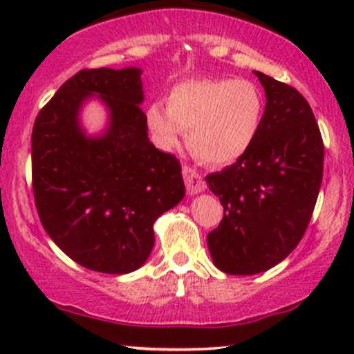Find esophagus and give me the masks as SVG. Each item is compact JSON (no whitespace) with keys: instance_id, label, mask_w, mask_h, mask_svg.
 <instances>
[{"instance_id":"esophagus-1","label":"esophagus","mask_w":354,"mask_h":354,"mask_svg":"<svg viewBox=\"0 0 354 354\" xmlns=\"http://www.w3.org/2000/svg\"><path fill=\"white\" fill-rule=\"evenodd\" d=\"M182 172H183V178H185L188 195H196V193H201L203 190H205L206 182H205V178L201 177V174L196 171V169H193L190 166H183Z\"/></svg>"}]
</instances>
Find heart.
<instances>
[{"instance_id":"obj_1","label":"heart","mask_w":354,"mask_h":354,"mask_svg":"<svg viewBox=\"0 0 354 354\" xmlns=\"http://www.w3.org/2000/svg\"><path fill=\"white\" fill-rule=\"evenodd\" d=\"M145 118L159 148L174 149L188 132V147L201 161L229 164L258 138L264 98L246 79H190L172 86L167 106L149 104Z\"/></svg>"}]
</instances>
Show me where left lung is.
Segmentation results:
<instances>
[{
	"mask_svg": "<svg viewBox=\"0 0 354 354\" xmlns=\"http://www.w3.org/2000/svg\"><path fill=\"white\" fill-rule=\"evenodd\" d=\"M254 75L266 93L258 138L236 162L206 177L224 207L207 248L230 275L264 272L297 248L322 182L324 143L311 106L293 86Z\"/></svg>",
	"mask_w": 354,
	"mask_h": 354,
	"instance_id": "1",
	"label": "left lung"
}]
</instances>
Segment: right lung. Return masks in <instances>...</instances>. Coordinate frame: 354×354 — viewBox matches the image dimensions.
<instances>
[{"label":"right lung","mask_w":354,"mask_h":354,"mask_svg":"<svg viewBox=\"0 0 354 354\" xmlns=\"http://www.w3.org/2000/svg\"><path fill=\"white\" fill-rule=\"evenodd\" d=\"M142 69H84L38 113L32 132V185L40 221L77 264L103 274L142 268L154 245L153 224L185 196L174 154L149 142ZM96 95L109 127L90 138L80 109Z\"/></svg>","instance_id":"add662e5"}]
</instances>
